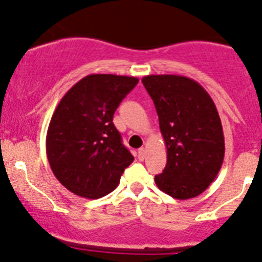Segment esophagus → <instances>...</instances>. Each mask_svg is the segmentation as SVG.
Wrapping results in <instances>:
<instances>
[{
    "instance_id": "34e87169",
    "label": "esophagus",
    "mask_w": 262,
    "mask_h": 262,
    "mask_svg": "<svg viewBox=\"0 0 262 262\" xmlns=\"http://www.w3.org/2000/svg\"><path fill=\"white\" fill-rule=\"evenodd\" d=\"M138 158L140 159V161H144V158H145V149L144 148H140L138 150Z\"/></svg>"
}]
</instances>
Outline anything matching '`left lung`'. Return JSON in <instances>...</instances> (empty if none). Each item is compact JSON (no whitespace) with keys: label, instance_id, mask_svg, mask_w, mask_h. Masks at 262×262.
I'll return each instance as SVG.
<instances>
[{"label":"left lung","instance_id":"8db88e82","mask_svg":"<svg viewBox=\"0 0 262 262\" xmlns=\"http://www.w3.org/2000/svg\"><path fill=\"white\" fill-rule=\"evenodd\" d=\"M141 81L153 99L167 146V164L154 181L172 198H194L215 180L225 154L215 103L188 77L151 74Z\"/></svg>","mask_w":262,"mask_h":262}]
</instances>
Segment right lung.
Returning <instances> with one entry per match:
<instances>
[{"mask_svg": "<svg viewBox=\"0 0 262 262\" xmlns=\"http://www.w3.org/2000/svg\"><path fill=\"white\" fill-rule=\"evenodd\" d=\"M138 82L136 77L90 74L77 82L55 109L46 135L47 159L55 178L76 195H106L133 163L113 116Z\"/></svg>", "mask_w": 262, "mask_h": 262, "instance_id": "1", "label": "right lung"}]
</instances>
